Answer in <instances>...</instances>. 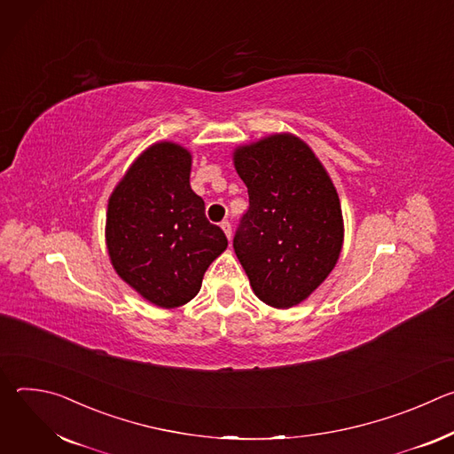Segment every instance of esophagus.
Returning <instances> with one entry per match:
<instances>
[{
  "label": "esophagus",
  "instance_id": "esophagus-1",
  "mask_svg": "<svg viewBox=\"0 0 454 454\" xmlns=\"http://www.w3.org/2000/svg\"><path fill=\"white\" fill-rule=\"evenodd\" d=\"M221 228H223L224 235H226L228 240H230V239H231V224H230L228 221H223V223H221Z\"/></svg>",
  "mask_w": 454,
  "mask_h": 454
}]
</instances>
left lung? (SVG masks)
Masks as SVG:
<instances>
[{"mask_svg":"<svg viewBox=\"0 0 454 454\" xmlns=\"http://www.w3.org/2000/svg\"><path fill=\"white\" fill-rule=\"evenodd\" d=\"M249 208L233 249L258 300L291 309L336 268L345 224L338 190L314 151L275 133L233 149Z\"/></svg>","mask_w":454,"mask_h":454,"instance_id":"1","label":"left lung"}]
</instances>
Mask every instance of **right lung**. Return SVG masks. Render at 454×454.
Instances as JSON below:
<instances>
[{
    "mask_svg": "<svg viewBox=\"0 0 454 454\" xmlns=\"http://www.w3.org/2000/svg\"><path fill=\"white\" fill-rule=\"evenodd\" d=\"M192 153L176 142L149 145L111 192L106 246L113 270L161 309L188 303L208 266L228 247L190 186Z\"/></svg>",
    "mask_w": 454,
    "mask_h": 454,
    "instance_id": "add662e5",
    "label": "right lung"
}]
</instances>
